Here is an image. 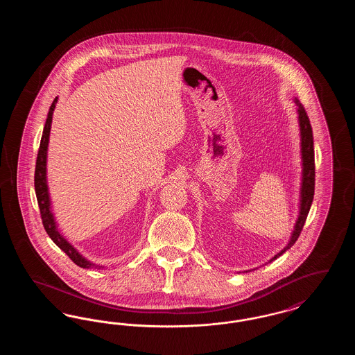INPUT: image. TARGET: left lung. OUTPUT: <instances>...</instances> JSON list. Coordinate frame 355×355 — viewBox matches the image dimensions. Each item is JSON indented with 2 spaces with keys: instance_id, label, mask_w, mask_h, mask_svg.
Listing matches in <instances>:
<instances>
[{
  "instance_id": "obj_1",
  "label": "left lung",
  "mask_w": 355,
  "mask_h": 355,
  "mask_svg": "<svg viewBox=\"0 0 355 355\" xmlns=\"http://www.w3.org/2000/svg\"><path fill=\"white\" fill-rule=\"evenodd\" d=\"M297 106V114H298V126H300V138H301V186H300V203H298V217L294 223V229L290 234L286 246L275 254L269 262H272L278 257L288 250L302 232L304 220L307 218L309 210L311 207L313 198H314V182H315V165H314V139H313V130L309 117L304 112V107L300 100L294 98Z\"/></svg>"
}]
</instances>
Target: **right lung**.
Listing matches in <instances>:
<instances>
[{
	"mask_svg": "<svg viewBox=\"0 0 355 355\" xmlns=\"http://www.w3.org/2000/svg\"><path fill=\"white\" fill-rule=\"evenodd\" d=\"M58 102V98L55 97L54 101L51 103L48 119L44 126V132L41 137V144H40V150L37 155V162H35V174H34V189H35V196H37V202L40 206L41 211V218L44 227L51 236V241L65 253L68 254L69 258L80 268L83 269H106L103 265H97L87 258H85L83 254L80 253L62 233L58 230V223L55 220V217L51 210V198L49 193V185H48V148H49V137H51V119H53V113L55 109V103Z\"/></svg>",
	"mask_w": 355,
	"mask_h": 355,
	"instance_id": "right-lung-1",
	"label": "right lung"
}]
</instances>
